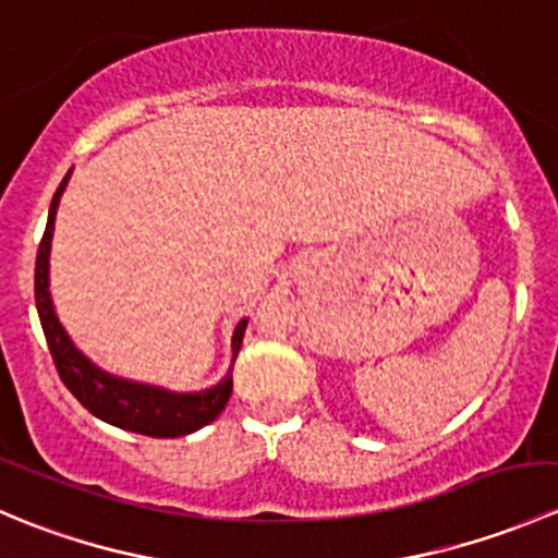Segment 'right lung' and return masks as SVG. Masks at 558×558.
Instances as JSON below:
<instances>
[{"instance_id":"add662e5","label":"right lung","mask_w":558,"mask_h":558,"mask_svg":"<svg viewBox=\"0 0 558 558\" xmlns=\"http://www.w3.org/2000/svg\"><path fill=\"white\" fill-rule=\"evenodd\" d=\"M66 180H70V172L61 180V185L53 194V202H50L48 227H45L43 243H39L35 267V302L39 324H43L45 340H48L50 356H53L56 369H59V378L64 380V386L75 393V399L88 413L107 421V424L118 426V429L137 432V435L145 437H183L202 429V426H207L210 421H216L221 415L229 397H232V367L240 353V345H243L247 318L234 326L232 364H229L227 378L213 388H205V391L178 393L159 386L134 384V380L116 378V375L105 373L97 364L88 362L77 351L75 342L70 340L64 326L59 324V315L53 311V300H50L48 291L50 240H53L56 210H59V199L66 189Z\"/></svg>"}]
</instances>
